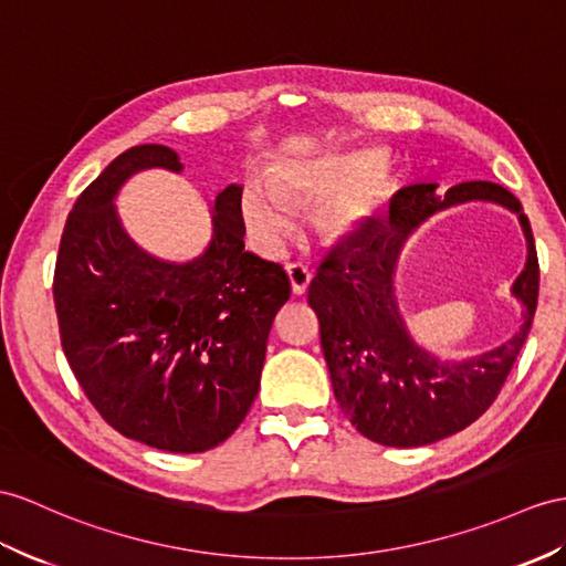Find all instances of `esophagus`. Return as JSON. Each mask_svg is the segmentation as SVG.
<instances>
[{"label": "esophagus", "mask_w": 566, "mask_h": 566, "mask_svg": "<svg viewBox=\"0 0 566 566\" xmlns=\"http://www.w3.org/2000/svg\"><path fill=\"white\" fill-rule=\"evenodd\" d=\"M287 279H291V287L295 295H305L310 281H312V271L305 264H287Z\"/></svg>", "instance_id": "34e87169"}]
</instances>
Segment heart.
<instances>
[{
	"mask_svg": "<svg viewBox=\"0 0 566 566\" xmlns=\"http://www.w3.org/2000/svg\"><path fill=\"white\" fill-rule=\"evenodd\" d=\"M381 150H353L326 158L291 160L269 175H247L240 187V216L261 252H279L295 228V206L328 199L316 218L326 240H343L381 216L391 182L379 172Z\"/></svg>",
	"mask_w": 566,
	"mask_h": 566,
	"instance_id": "obj_1",
	"label": "heart"
}]
</instances>
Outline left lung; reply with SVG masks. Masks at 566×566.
Returning <instances> with one entry per match:
<instances>
[{
  "label": "left lung",
  "instance_id": "left-lung-1",
  "mask_svg": "<svg viewBox=\"0 0 566 566\" xmlns=\"http://www.w3.org/2000/svg\"><path fill=\"white\" fill-rule=\"evenodd\" d=\"M437 185H412L391 201L389 226L365 230L316 269L310 307L319 316L331 387L357 432L384 447L412 449L465 430L497 398L537 305L535 242L521 201L502 185L473 179L437 197ZM485 200L518 218L527 264L513 284L522 326L500 347L471 358H442L409 334L395 295V269L409 235L453 205Z\"/></svg>",
  "mask_w": 566,
  "mask_h": 566
}]
</instances>
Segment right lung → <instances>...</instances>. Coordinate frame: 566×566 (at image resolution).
<instances>
[{
	"mask_svg": "<svg viewBox=\"0 0 566 566\" xmlns=\"http://www.w3.org/2000/svg\"><path fill=\"white\" fill-rule=\"evenodd\" d=\"M185 165L177 150H124L69 213L54 269L62 348L95 410L124 437L172 453L213 449L250 412L269 331L291 283L244 252L240 185L211 201V240L189 261L146 252L117 195L136 172Z\"/></svg>",
	"mask_w": 566,
	"mask_h": 566,
	"instance_id": "1",
	"label": "right lung"
}]
</instances>
